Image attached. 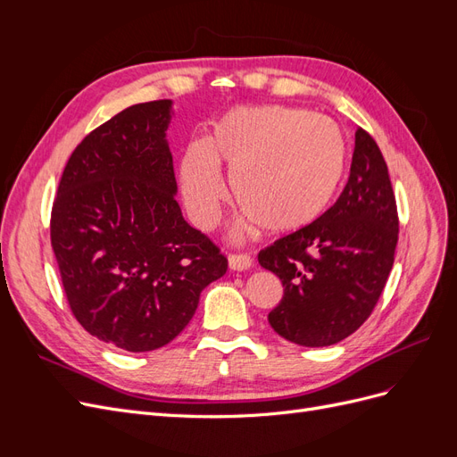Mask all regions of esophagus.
<instances>
[{
	"instance_id": "1",
	"label": "esophagus",
	"mask_w": 457,
	"mask_h": 457,
	"mask_svg": "<svg viewBox=\"0 0 457 457\" xmlns=\"http://www.w3.org/2000/svg\"><path fill=\"white\" fill-rule=\"evenodd\" d=\"M253 265V259L247 253H228V267L232 270H247Z\"/></svg>"
}]
</instances>
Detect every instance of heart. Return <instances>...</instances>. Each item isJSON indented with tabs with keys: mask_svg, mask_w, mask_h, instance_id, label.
Here are the masks:
<instances>
[{
	"mask_svg": "<svg viewBox=\"0 0 457 457\" xmlns=\"http://www.w3.org/2000/svg\"><path fill=\"white\" fill-rule=\"evenodd\" d=\"M347 139L337 123L287 106H237L220 114L204 143L181 162V187L192 223L215 227L230 171L242 212L270 234L312 225L334 202L347 171Z\"/></svg>",
	"mask_w": 457,
	"mask_h": 457,
	"instance_id": "obj_1",
	"label": "heart"
}]
</instances>
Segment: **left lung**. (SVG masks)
<instances>
[{"mask_svg": "<svg viewBox=\"0 0 457 457\" xmlns=\"http://www.w3.org/2000/svg\"><path fill=\"white\" fill-rule=\"evenodd\" d=\"M398 213L378 143L358 128L349 181L312 225L261 250L262 269L282 280L269 324L303 347H328L361 328L389 278Z\"/></svg>", "mask_w": 457, "mask_h": 457, "instance_id": "obj_1", "label": "left lung"}]
</instances>
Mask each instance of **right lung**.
<instances>
[{
	"label": "right lung",
	"mask_w": 457,
	"mask_h": 457,
	"mask_svg": "<svg viewBox=\"0 0 457 457\" xmlns=\"http://www.w3.org/2000/svg\"><path fill=\"white\" fill-rule=\"evenodd\" d=\"M170 110L168 99L133 104L93 129L68 158L51 210L72 314L91 336L129 353L181 334L202 289L228 267L175 200Z\"/></svg>",
	"instance_id": "obj_1"
}]
</instances>
